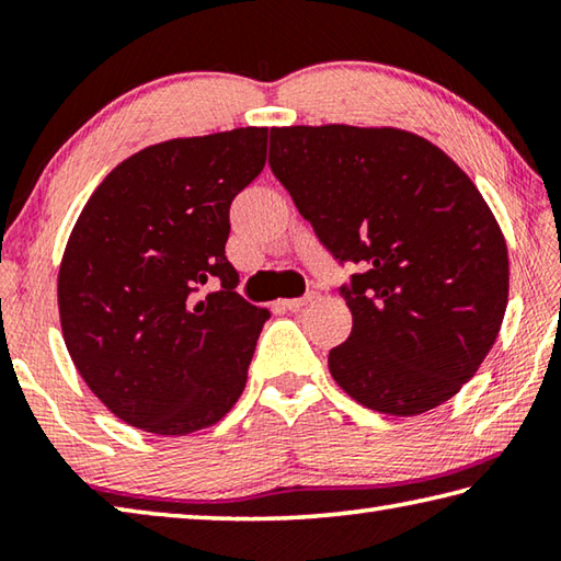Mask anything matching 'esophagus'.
Wrapping results in <instances>:
<instances>
[{
	"label": "esophagus",
	"instance_id": "esophagus-1",
	"mask_svg": "<svg viewBox=\"0 0 561 561\" xmlns=\"http://www.w3.org/2000/svg\"><path fill=\"white\" fill-rule=\"evenodd\" d=\"M317 299H319V291H307L299 299H284L282 307L289 309V311H299L301 307H307V304H314Z\"/></svg>",
	"mask_w": 561,
	"mask_h": 561
}]
</instances>
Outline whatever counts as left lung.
<instances>
[{
  "mask_svg": "<svg viewBox=\"0 0 561 561\" xmlns=\"http://www.w3.org/2000/svg\"><path fill=\"white\" fill-rule=\"evenodd\" d=\"M270 168L341 264L354 317L329 351L360 405L421 415L490 354L507 309V244L472 180L438 146L398 128L270 130Z\"/></svg>",
  "mask_w": 561,
  "mask_h": 561,
  "instance_id": "8db88e82",
  "label": "left lung"
}]
</instances>
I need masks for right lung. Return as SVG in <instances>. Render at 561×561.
<instances>
[{"label": "right lung", "mask_w": 561, "mask_h": 561, "mask_svg": "<svg viewBox=\"0 0 561 561\" xmlns=\"http://www.w3.org/2000/svg\"><path fill=\"white\" fill-rule=\"evenodd\" d=\"M264 160L267 128L165 140L113 168L73 225L59 270L66 348L133 428H210L244 391L270 311L234 291L225 242ZM210 278L221 291L197 302Z\"/></svg>", "instance_id": "right-lung-1"}]
</instances>
